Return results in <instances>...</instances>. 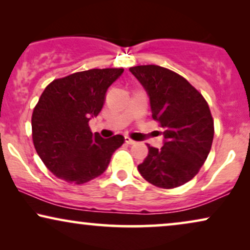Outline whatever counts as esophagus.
Returning a JSON list of instances; mask_svg holds the SVG:
<instances>
[{
  "label": "esophagus",
  "instance_id": "1",
  "mask_svg": "<svg viewBox=\"0 0 250 250\" xmlns=\"http://www.w3.org/2000/svg\"><path fill=\"white\" fill-rule=\"evenodd\" d=\"M125 142L126 143H127V145H133V143H134L135 141H134V140H132L131 138H129V136H125Z\"/></svg>",
  "mask_w": 250,
  "mask_h": 250
}]
</instances>
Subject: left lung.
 Instances as JSON below:
<instances>
[{"instance_id": "obj_1", "label": "left lung", "mask_w": 250, "mask_h": 250, "mask_svg": "<svg viewBox=\"0 0 250 250\" xmlns=\"http://www.w3.org/2000/svg\"><path fill=\"white\" fill-rule=\"evenodd\" d=\"M148 92L152 118L165 142L148 146L138 169L155 187L174 189L189 182L206 162L214 138V119L203 94L186 78L167 68L146 64L129 68Z\"/></svg>"}]
</instances>
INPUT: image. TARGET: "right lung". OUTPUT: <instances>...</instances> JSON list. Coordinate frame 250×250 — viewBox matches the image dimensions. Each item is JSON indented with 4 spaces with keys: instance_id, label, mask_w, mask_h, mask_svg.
<instances>
[{
    "instance_id": "obj_1",
    "label": "right lung",
    "mask_w": 250,
    "mask_h": 250,
    "mask_svg": "<svg viewBox=\"0 0 250 250\" xmlns=\"http://www.w3.org/2000/svg\"><path fill=\"white\" fill-rule=\"evenodd\" d=\"M123 68L78 71L58 78L43 91L32 115V136L37 155L51 173L68 183L83 184L107 169L122 135L102 139L92 133L108 87Z\"/></svg>"
}]
</instances>
